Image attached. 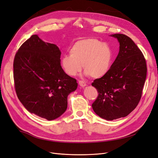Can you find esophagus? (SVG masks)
I'll return each mask as SVG.
<instances>
[{"mask_svg":"<svg viewBox=\"0 0 158 158\" xmlns=\"http://www.w3.org/2000/svg\"><path fill=\"white\" fill-rule=\"evenodd\" d=\"M78 83H79V85H80L81 87H85V85H87V84H85V83L84 82V81H82V80H80L79 82H78Z\"/></svg>","mask_w":158,"mask_h":158,"instance_id":"34e87169","label":"esophagus"}]
</instances>
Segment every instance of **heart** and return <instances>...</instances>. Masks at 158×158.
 <instances>
[{"label": "heart", "mask_w": 158, "mask_h": 158, "mask_svg": "<svg viewBox=\"0 0 158 158\" xmlns=\"http://www.w3.org/2000/svg\"><path fill=\"white\" fill-rule=\"evenodd\" d=\"M113 59L110 47L94 38L76 41L71 47L70 55L61 57L60 63L66 74L75 76L82 69L92 78L102 77L109 70Z\"/></svg>", "instance_id": "b5f03b06"}]
</instances>
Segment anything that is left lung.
<instances>
[{"mask_svg":"<svg viewBox=\"0 0 158 158\" xmlns=\"http://www.w3.org/2000/svg\"><path fill=\"white\" fill-rule=\"evenodd\" d=\"M111 36L120 44L118 54L107 73L92 84L98 93L94 111L109 121L125 117L136 107L147 74L144 56L131 38L122 33Z\"/></svg>","mask_w":158,"mask_h":158,"instance_id":"8db88e82","label":"left lung"}]
</instances>
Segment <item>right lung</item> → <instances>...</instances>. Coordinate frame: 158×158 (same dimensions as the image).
Masks as SVG:
<instances>
[{
	"label": "right lung",
	"instance_id": "add662e5",
	"mask_svg": "<svg viewBox=\"0 0 158 158\" xmlns=\"http://www.w3.org/2000/svg\"><path fill=\"white\" fill-rule=\"evenodd\" d=\"M59 47L31 35L18 49L14 59V88L28 111L53 120L67 108L68 95L77 88L76 80L60 65Z\"/></svg>",
	"mask_w": 158,
	"mask_h": 158
}]
</instances>
